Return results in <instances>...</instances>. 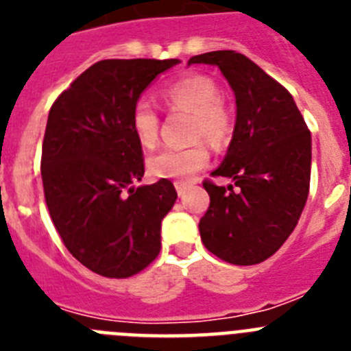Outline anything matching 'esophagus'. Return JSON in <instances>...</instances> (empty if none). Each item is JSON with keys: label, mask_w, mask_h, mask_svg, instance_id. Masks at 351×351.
Returning <instances> with one entry per match:
<instances>
[{"label": "esophagus", "mask_w": 351, "mask_h": 351, "mask_svg": "<svg viewBox=\"0 0 351 351\" xmlns=\"http://www.w3.org/2000/svg\"><path fill=\"white\" fill-rule=\"evenodd\" d=\"M186 186L188 184H184V182H176V190H178L179 197H182L186 193Z\"/></svg>", "instance_id": "34e87169"}]
</instances>
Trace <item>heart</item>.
<instances>
[{"label":"heart","mask_w":351,"mask_h":351,"mask_svg":"<svg viewBox=\"0 0 351 351\" xmlns=\"http://www.w3.org/2000/svg\"><path fill=\"white\" fill-rule=\"evenodd\" d=\"M161 98L172 110H188L193 114L191 138L209 142L214 147H223L230 141L234 119L221 104V93L210 77L186 75L173 80L161 89ZM132 130L138 144L153 147L160 135V114L145 98L133 104L130 116ZM209 149L202 142L188 147H165L147 160L149 172L163 179L190 181L209 163Z\"/></svg>","instance_id":"heart-1"}]
</instances>
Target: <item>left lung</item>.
<instances>
[{
    "mask_svg": "<svg viewBox=\"0 0 351 351\" xmlns=\"http://www.w3.org/2000/svg\"><path fill=\"white\" fill-rule=\"evenodd\" d=\"M214 64L235 93L237 119L221 165L206 179L210 204L198 230L207 250L234 265H255L293 232L311 179V133L290 93L235 51L193 56L188 64Z\"/></svg>",
    "mask_w": 351,
    "mask_h": 351,
    "instance_id": "1",
    "label": "left lung"
}]
</instances>
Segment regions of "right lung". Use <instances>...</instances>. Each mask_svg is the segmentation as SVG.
<instances>
[{
  "instance_id": "right-lung-1",
  "label": "right lung",
  "mask_w": 351,
  "mask_h": 351,
  "mask_svg": "<svg viewBox=\"0 0 351 351\" xmlns=\"http://www.w3.org/2000/svg\"><path fill=\"white\" fill-rule=\"evenodd\" d=\"M179 60H104L80 73L49 112L42 145L45 204L64 246L105 278L144 271L161 250V219L178 193L169 179L144 178L133 135V104Z\"/></svg>"
}]
</instances>
